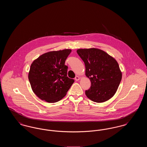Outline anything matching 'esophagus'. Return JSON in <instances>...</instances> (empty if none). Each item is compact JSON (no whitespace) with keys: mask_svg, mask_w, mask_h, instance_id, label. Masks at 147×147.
I'll return each instance as SVG.
<instances>
[{"mask_svg":"<svg viewBox=\"0 0 147 147\" xmlns=\"http://www.w3.org/2000/svg\"><path fill=\"white\" fill-rule=\"evenodd\" d=\"M79 79H80V77H79V76H76V77H75L76 81H78Z\"/></svg>","mask_w":147,"mask_h":147,"instance_id":"34e87169","label":"esophagus"}]
</instances>
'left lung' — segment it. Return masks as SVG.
Wrapping results in <instances>:
<instances>
[{
  "label": "left lung",
  "instance_id": "1",
  "mask_svg": "<svg viewBox=\"0 0 147 147\" xmlns=\"http://www.w3.org/2000/svg\"><path fill=\"white\" fill-rule=\"evenodd\" d=\"M77 53L84 61L85 75L91 82L86 96L92 101L103 102L112 98L122 79L117 62L105 51L98 49H79Z\"/></svg>",
  "mask_w": 147,
  "mask_h": 147
}]
</instances>
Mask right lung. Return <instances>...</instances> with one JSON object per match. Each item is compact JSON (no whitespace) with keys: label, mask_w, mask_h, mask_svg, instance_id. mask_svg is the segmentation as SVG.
I'll return each mask as SVG.
<instances>
[{"label":"right lung","mask_w":147,"mask_h":147,"mask_svg":"<svg viewBox=\"0 0 147 147\" xmlns=\"http://www.w3.org/2000/svg\"><path fill=\"white\" fill-rule=\"evenodd\" d=\"M71 50L44 53L31 65L28 80L35 94L48 102H56L66 95L74 80L67 77L65 62Z\"/></svg>","instance_id":"1"}]
</instances>
